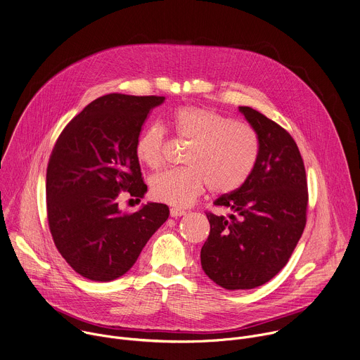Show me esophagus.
I'll list each match as a JSON object with an SVG mask.
<instances>
[{"mask_svg":"<svg viewBox=\"0 0 360 360\" xmlns=\"http://www.w3.org/2000/svg\"><path fill=\"white\" fill-rule=\"evenodd\" d=\"M169 214H171L172 218H178V217H184L186 212L184 210H179V208H171Z\"/></svg>","mask_w":360,"mask_h":360,"instance_id":"1","label":"esophagus"}]
</instances>
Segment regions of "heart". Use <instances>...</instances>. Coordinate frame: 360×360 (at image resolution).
Here are the masks:
<instances>
[{"label":"heart","mask_w":360,"mask_h":360,"mask_svg":"<svg viewBox=\"0 0 360 360\" xmlns=\"http://www.w3.org/2000/svg\"><path fill=\"white\" fill-rule=\"evenodd\" d=\"M172 125L181 139L191 142L184 158L186 167L153 175V199L174 207H188L207 185L214 193H231L253 172L259 158V138L250 127L233 122L211 108L195 105L179 107L172 114ZM165 145V128L152 124L136 141V158L148 168H160Z\"/></svg>","instance_id":"1"}]
</instances>
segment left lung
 <instances>
[{"label": "left lung", "mask_w": 360, "mask_h": 360, "mask_svg": "<svg viewBox=\"0 0 360 360\" xmlns=\"http://www.w3.org/2000/svg\"><path fill=\"white\" fill-rule=\"evenodd\" d=\"M259 138V158L248 181L214 205L226 217L205 212L211 232L200 264L217 285L253 289L269 282L289 261L304 225L307 181L290 134L259 111L239 107Z\"/></svg>", "instance_id": "1"}]
</instances>
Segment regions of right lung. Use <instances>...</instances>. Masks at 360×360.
<instances>
[{
	"label": "right lung",
	"mask_w": 360,
	"mask_h": 360,
	"mask_svg": "<svg viewBox=\"0 0 360 360\" xmlns=\"http://www.w3.org/2000/svg\"><path fill=\"white\" fill-rule=\"evenodd\" d=\"M165 96L110 94L92 101L58 136L46 167V218L54 243L81 276L110 282L127 274L168 219L164 203L122 212V192H146L136 141Z\"/></svg>",
	"instance_id": "right-lung-1"
}]
</instances>
